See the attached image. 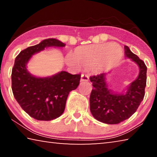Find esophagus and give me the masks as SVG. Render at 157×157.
<instances>
[{"label": "esophagus", "mask_w": 157, "mask_h": 157, "mask_svg": "<svg viewBox=\"0 0 157 157\" xmlns=\"http://www.w3.org/2000/svg\"><path fill=\"white\" fill-rule=\"evenodd\" d=\"M89 79V78L87 75L82 74V75H81V79H80L81 82H88Z\"/></svg>", "instance_id": "34e87169"}]
</instances>
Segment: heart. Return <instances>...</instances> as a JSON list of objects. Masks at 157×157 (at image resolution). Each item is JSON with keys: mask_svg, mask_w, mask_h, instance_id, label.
<instances>
[{"mask_svg": "<svg viewBox=\"0 0 157 157\" xmlns=\"http://www.w3.org/2000/svg\"><path fill=\"white\" fill-rule=\"evenodd\" d=\"M123 55V49L118 44H103L78 47L68 57L81 66L90 67L98 63L100 68L105 69L118 62Z\"/></svg>", "mask_w": 157, "mask_h": 157, "instance_id": "1", "label": "heart"}]
</instances>
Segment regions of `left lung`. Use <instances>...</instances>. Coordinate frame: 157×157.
<instances>
[{
    "instance_id": "1",
    "label": "left lung",
    "mask_w": 157,
    "mask_h": 157,
    "mask_svg": "<svg viewBox=\"0 0 157 157\" xmlns=\"http://www.w3.org/2000/svg\"><path fill=\"white\" fill-rule=\"evenodd\" d=\"M125 57L138 66L139 75L122 93L111 89L107 80L108 73L92 76L94 89L90 95V110L93 116L102 123L118 124L132 116L143 100L147 80V67L129 48L124 46Z\"/></svg>"
}]
</instances>
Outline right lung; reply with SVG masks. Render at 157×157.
Returning a JSON list of instances; mask_svg holds the SVG:
<instances>
[{"mask_svg": "<svg viewBox=\"0 0 157 157\" xmlns=\"http://www.w3.org/2000/svg\"><path fill=\"white\" fill-rule=\"evenodd\" d=\"M66 44L56 39H47L28 47L16 57L12 72V89L16 100L32 118L52 121L63 113L69 93L79 84L81 75L62 71L51 76L37 77L28 70L34 55L46 48H63Z\"/></svg>", "mask_w": 157, "mask_h": 157, "instance_id": "obj_1", "label": "right lung"}]
</instances>
